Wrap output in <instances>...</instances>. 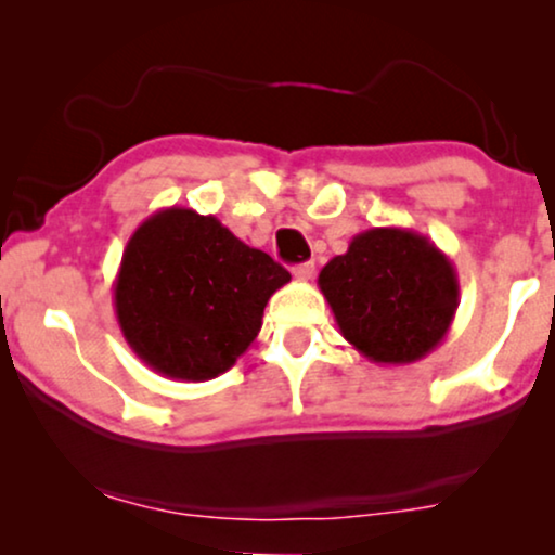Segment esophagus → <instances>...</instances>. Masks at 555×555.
Wrapping results in <instances>:
<instances>
[{
    "label": "esophagus",
    "mask_w": 555,
    "mask_h": 555,
    "mask_svg": "<svg viewBox=\"0 0 555 555\" xmlns=\"http://www.w3.org/2000/svg\"><path fill=\"white\" fill-rule=\"evenodd\" d=\"M293 275L298 280H310L315 275V262H302V264H295L293 268Z\"/></svg>",
    "instance_id": "esophagus-1"
}]
</instances>
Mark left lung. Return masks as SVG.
Wrapping results in <instances>:
<instances>
[{"label":"left lung","mask_w":555,"mask_h":555,"mask_svg":"<svg viewBox=\"0 0 555 555\" xmlns=\"http://www.w3.org/2000/svg\"><path fill=\"white\" fill-rule=\"evenodd\" d=\"M340 333L374 363L404 366L442 344L460 306L450 257L401 227L356 234L318 275Z\"/></svg>","instance_id":"1"}]
</instances>
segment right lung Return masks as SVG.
<instances>
[{"label": "right lung", "instance_id": "1", "mask_svg": "<svg viewBox=\"0 0 555 555\" xmlns=\"http://www.w3.org/2000/svg\"><path fill=\"white\" fill-rule=\"evenodd\" d=\"M291 272L211 215L169 207L131 234L113 306L133 353L156 374L209 382L234 366L262 328Z\"/></svg>", "mask_w": 555, "mask_h": 555}]
</instances>
